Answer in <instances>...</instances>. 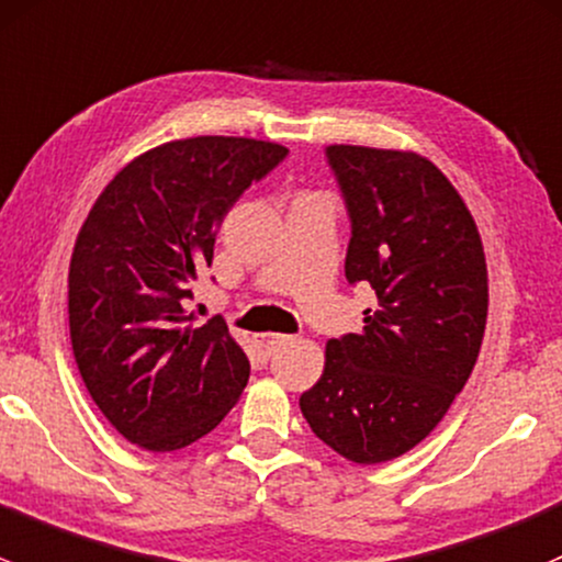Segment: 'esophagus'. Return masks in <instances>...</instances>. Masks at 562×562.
Wrapping results in <instances>:
<instances>
[{
  "label": "esophagus",
  "instance_id": "34e87169",
  "mask_svg": "<svg viewBox=\"0 0 562 562\" xmlns=\"http://www.w3.org/2000/svg\"><path fill=\"white\" fill-rule=\"evenodd\" d=\"M286 335H276V333H265V335H259V349L265 351V355H273L276 349H279V346H283L286 344Z\"/></svg>",
  "mask_w": 562,
  "mask_h": 562
}]
</instances>
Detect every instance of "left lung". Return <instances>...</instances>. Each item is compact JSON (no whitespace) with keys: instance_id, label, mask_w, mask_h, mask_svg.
<instances>
[{"instance_id":"obj_1","label":"left lung","mask_w":562,"mask_h":562,"mask_svg":"<svg viewBox=\"0 0 562 562\" xmlns=\"http://www.w3.org/2000/svg\"><path fill=\"white\" fill-rule=\"evenodd\" d=\"M351 218L346 279L375 294L362 333L327 340L300 411L360 465L425 441L476 366L487 327V262L449 178L414 151L327 146Z\"/></svg>"}]
</instances>
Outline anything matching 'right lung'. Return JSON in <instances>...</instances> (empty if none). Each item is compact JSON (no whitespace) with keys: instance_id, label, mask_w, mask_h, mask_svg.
Instances as JSON below:
<instances>
[{"instance_id":"1","label":"right lung","mask_w":562,"mask_h":562,"mask_svg":"<svg viewBox=\"0 0 562 562\" xmlns=\"http://www.w3.org/2000/svg\"><path fill=\"white\" fill-rule=\"evenodd\" d=\"M289 151L202 135L132 159L86 216L69 259V338L91 401L126 441L176 452L238 403L248 357L222 316L183 300L213 262L229 207Z\"/></svg>"}]
</instances>
